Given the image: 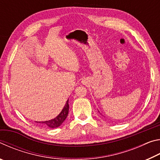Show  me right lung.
I'll return each mask as SVG.
<instances>
[{"mask_svg": "<svg viewBox=\"0 0 160 160\" xmlns=\"http://www.w3.org/2000/svg\"><path fill=\"white\" fill-rule=\"evenodd\" d=\"M68 110H69V104H68V100L63 110L61 111L60 114H59L58 116H56L55 118L51 119V120L42 121V122H39V123H41L44 126L49 127V128H51L58 127L59 126L61 125L62 123H63L65 120H66V118H67V116L68 114Z\"/></svg>", "mask_w": 160, "mask_h": 160, "instance_id": "right-lung-1", "label": "right lung"}]
</instances>
